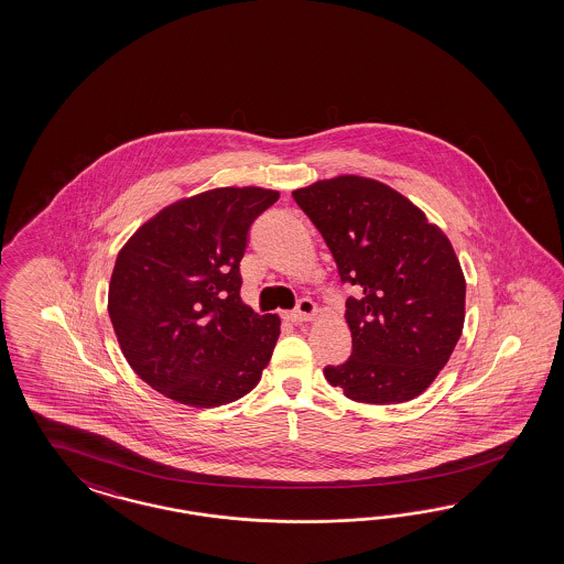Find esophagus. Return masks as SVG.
I'll use <instances>...</instances> for the list:
<instances>
[{
    "mask_svg": "<svg viewBox=\"0 0 564 564\" xmlns=\"http://www.w3.org/2000/svg\"><path fill=\"white\" fill-rule=\"evenodd\" d=\"M316 312H318L316 304L312 300H307V297H302L297 302L295 310H291L288 318H290L291 323H306V321H312L316 316Z\"/></svg>",
    "mask_w": 564,
    "mask_h": 564,
    "instance_id": "1",
    "label": "esophagus"
}]
</instances>
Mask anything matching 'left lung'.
<instances>
[{
    "mask_svg": "<svg viewBox=\"0 0 564 564\" xmlns=\"http://www.w3.org/2000/svg\"><path fill=\"white\" fill-rule=\"evenodd\" d=\"M325 238L347 297L354 351L326 366L345 397L391 405L424 393L446 366L465 321V276L443 229L397 189L359 175L293 192Z\"/></svg>",
    "mask_w": 564,
    "mask_h": 564,
    "instance_id": "8db88e82",
    "label": "left lung"
}]
</instances>
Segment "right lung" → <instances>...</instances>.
Returning a JSON list of instances; mask_svg holds the SVG:
<instances>
[{
  "label": "right lung",
  "mask_w": 564,
  "mask_h": 564,
  "mask_svg": "<svg viewBox=\"0 0 564 564\" xmlns=\"http://www.w3.org/2000/svg\"><path fill=\"white\" fill-rule=\"evenodd\" d=\"M276 200L257 186L208 189L159 210L121 248L107 310L123 358L154 391L219 408L257 387L281 318L241 302L239 262Z\"/></svg>",
  "instance_id": "right-lung-1"
}]
</instances>
